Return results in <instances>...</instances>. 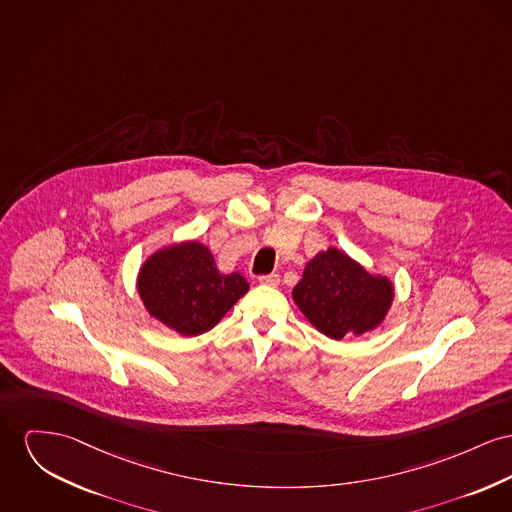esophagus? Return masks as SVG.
I'll list each match as a JSON object with an SVG mask.
<instances>
[{"mask_svg":"<svg viewBox=\"0 0 512 512\" xmlns=\"http://www.w3.org/2000/svg\"><path fill=\"white\" fill-rule=\"evenodd\" d=\"M260 283H264V285H270V287H277V285H279V275H277V273L262 275V277H260Z\"/></svg>","mask_w":512,"mask_h":512,"instance_id":"obj_1","label":"esophagus"}]
</instances>
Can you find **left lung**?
Wrapping results in <instances>:
<instances>
[{"instance_id": "1", "label": "left lung", "mask_w": 512, "mask_h": 512, "mask_svg": "<svg viewBox=\"0 0 512 512\" xmlns=\"http://www.w3.org/2000/svg\"><path fill=\"white\" fill-rule=\"evenodd\" d=\"M293 301L318 332L341 340L382 324L394 301V285L332 246L305 266L303 279L293 287Z\"/></svg>"}]
</instances>
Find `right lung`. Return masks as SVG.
<instances>
[{
	"label": "right lung",
	"mask_w": 512,
	"mask_h": 512,
	"mask_svg": "<svg viewBox=\"0 0 512 512\" xmlns=\"http://www.w3.org/2000/svg\"><path fill=\"white\" fill-rule=\"evenodd\" d=\"M248 289L240 273L219 272L211 250L198 240L153 252L137 275L143 307L186 338L211 330Z\"/></svg>",
	"instance_id": "obj_1"
}]
</instances>
